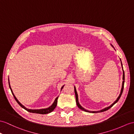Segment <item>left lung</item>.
<instances>
[{
    "label": "left lung",
    "instance_id": "8db88e82",
    "mask_svg": "<svg viewBox=\"0 0 134 134\" xmlns=\"http://www.w3.org/2000/svg\"><path fill=\"white\" fill-rule=\"evenodd\" d=\"M113 46V45H112ZM113 47H114L113 46ZM120 61H121V60H120ZM121 64H122V62H121ZM123 68V67H122ZM124 83H125V72H124V70H123V82H122V89H121V91H120V93L119 94V97L117 98V99H116V100L114 102L113 104H111L110 106L109 107H106V108L103 109L102 110H99V111H89V110H87L86 109H85L84 108H83V107L81 106L80 105L79 102H78V94H77V91H76V87H74V93H75V95H76V103H77V105L78 106V108H80L81 110H82L83 111H86V112H88V113H100V112H103V111H105L109 110V109H110L111 107L114 104H115L119 100V98H120V97H121L122 96V94L123 93V88H124Z\"/></svg>",
    "mask_w": 134,
    "mask_h": 134
}]
</instances>
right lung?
Returning a JSON list of instances; mask_svg holds the SVG:
<instances>
[{"label":"right lung","instance_id":"1","mask_svg":"<svg viewBox=\"0 0 134 134\" xmlns=\"http://www.w3.org/2000/svg\"><path fill=\"white\" fill-rule=\"evenodd\" d=\"M8 80H9V79H8ZM8 83H9V88H10V89H11V92H12V95L14 96V98H15V99L16 100V102H18V103L22 107V108H23V109H25V110H27V111H28V112H29V113H37V114H48V113H51V112L52 111H53L54 109L55 108H56V106H57V99H58V97H57L55 99L53 103L52 104V105L50 107H49L48 108L43 109H39V110H32V109H27V108H26V107H25L23 105H21V104L19 102V100H18L17 99H16V97L15 96L14 93H13V92H12V89H11L10 84H9V80H8ZM64 85L61 87V90L63 89V88L64 87Z\"/></svg>","mask_w":134,"mask_h":134}]
</instances>
